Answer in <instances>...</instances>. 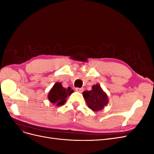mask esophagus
Returning a JSON list of instances; mask_svg holds the SVG:
<instances>
[{"mask_svg": "<svg viewBox=\"0 0 154 154\" xmlns=\"http://www.w3.org/2000/svg\"><path fill=\"white\" fill-rule=\"evenodd\" d=\"M75 90L77 91V92H82L83 91V88H76Z\"/></svg>", "mask_w": 154, "mask_h": 154, "instance_id": "esophagus-1", "label": "esophagus"}]
</instances>
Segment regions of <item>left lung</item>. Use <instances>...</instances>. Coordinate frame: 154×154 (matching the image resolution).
<instances>
[{
    "mask_svg": "<svg viewBox=\"0 0 154 154\" xmlns=\"http://www.w3.org/2000/svg\"><path fill=\"white\" fill-rule=\"evenodd\" d=\"M83 95L88 106L94 111L102 110L108 103V97L98 84L93 85L91 91L83 92Z\"/></svg>",
    "mask_w": 154,
    "mask_h": 154,
    "instance_id": "obj_1",
    "label": "left lung"
}]
</instances>
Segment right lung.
<instances>
[{"label":"right lung","mask_w":154,"mask_h":154,"mask_svg":"<svg viewBox=\"0 0 154 154\" xmlns=\"http://www.w3.org/2000/svg\"><path fill=\"white\" fill-rule=\"evenodd\" d=\"M73 92L71 88H63L61 83H56L51 88L48 94V99L53 104L57 105H63L66 101V98Z\"/></svg>","instance_id":"1"}]
</instances>
